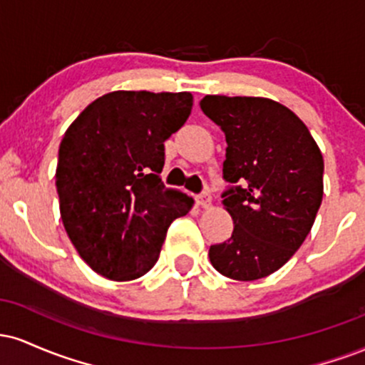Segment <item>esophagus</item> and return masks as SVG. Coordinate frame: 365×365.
I'll return each mask as SVG.
<instances>
[{
  "mask_svg": "<svg viewBox=\"0 0 365 365\" xmlns=\"http://www.w3.org/2000/svg\"><path fill=\"white\" fill-rule=\"evenodd\" d=\"M211 202H212V195L209 194V192H202V194L197 197V204H199L200 207L207 209L209 206H211Z\"/></svg>",
  "mask_w": 365,
  "mask_h": 365,
  "instance_id": "esophagus-1",
  "label": "esophagus"
}]
</instances>
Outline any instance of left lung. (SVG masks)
Segmentation results:
<instances>
[{
  "label": "left lung",
  "instance_id": "8db88e82",
  "mask_svg": "<svg viewBox=\"0 0 365 365\" xmlns=\"http://www.w3.org/2000/svg\"><path fill=\"white\" fill-rule=\"evenodd\" d=\"M200 110L225 132L221 194L232 237L209 247L217 273L238 282L269 276L304 244L322 200L324 161L304 121L266 98L206 96Z\"/></svg>",
  "mask_w": 365,
  "mask_h": 365
}]
</instances>
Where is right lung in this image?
Here are the masks:
<instances>
[{
	"mask_svg": "<svg viewBox=\"0 0 365 365\" xmlns=\"http://www.w3.org/2000/svg\"><path fill=\"white\" fill-rule=\"evenodd\" d=\"M190 92L115 91L96 99L63 135L56 190L61 221L81 257L115 282L144 276L170 225L192 197L166 188L165 140L192 111Z\"/></svg>",
	"mask_w": 365,
	"mask_h": 365,
	"instance_id": "right-lung-1",
	"label": "right lung"
}]
</instances>
